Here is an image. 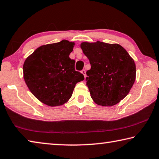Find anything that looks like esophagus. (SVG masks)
I'll return each instance as SVG.
<instances>
[{
    "label": "esophagus",
    "instance_id": "esophagus-1",
    "mask_svg": "<svg viewBox=\"0 0 159 159\" xmlns=\"http://www.w3.org/2000/svg\"><path fill=\"white\" fill-rule=\"evenodd\" d=\"M81 73L83 74V76L85 77V69H83L81 71Z\"/></svg>",
    "mask_w": 159,
    "mask_h": 159
}]
</instances>
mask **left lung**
<instances>
[{
	"label": "left lung",
	"instance_id": "left-lung-1",
	"mask_svg": "<svg viewBox=\"0 0 159 159\" xmlns=\"http://www.w3.org/2000/svg\"><path fill=\"white\" fill-rule=\"evenodd\" d=\"M91 69L86 72V85L95 103L111 107L125 98L135 80L133 59L121 45L97 41L80 43Z\"/></svg>",
	"mask_w": 159,
	"mask_h": 159
}]
</instances>
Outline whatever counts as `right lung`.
Listing matches in <instances>:
<instances>
[{
	"mask_svg": "<svg viewBox=\"0 0 159 159\" xmlns=\"http://www.w3.org/2000/svg\"><path fill=\"white\" fill-rule=\"evenodd\" d=\"M75 43L66 40L43 45L26 59L24 79L31 93L50 107L69 101L78 82L84 76L75 71V61L69 57Z\"/></svg>",
	"mask_w": 159,
	"mask_h": 159,
	"instance_id": "1",
	"label": "right lung"
}]
</instances>
